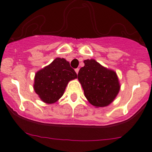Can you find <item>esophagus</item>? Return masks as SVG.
Instances as JSON below:
<instances>
[{
	"mask_svg": "<svg viewBox=\"0 0 152 152\" xmlns=\"http://www.w3.org/2000/svg\"><path fill=\"white\" fill-rule=\"evenodd\" d=\"M75 72H76V73H77V74H78V72H79V68H76V69H75Z\"/></svg>",
	"mask_w": 152,
	"mask_h": 152,
	"instance_id": "esophagus-1",
	"label": "esophagus"
}]
</instances>
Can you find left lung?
<instances>
[{"mask_svg": "<svg viewBox=\"0 0 152 152\" xmlns=\"http://www.w3.org/2000/svg\"><path fill=\"white\" fill-rule=\"evenodd\" d=\"M84 63L77 79L82 86L84 96L96 108L107 107L115 100L120 90L116 72L103 66L94 59L84 60Z\"/></svg>", "mask_w": 152, "mask_h": 152, "instance_id": "obj_1", "label": "left lung"}]
</instances>
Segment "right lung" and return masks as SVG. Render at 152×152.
<instances>
[{
    "label": "right lung",
    "instance_id": "add662e5",
    "mask_svg": "<svg viewBox=\"0 0 152 152\" xmlns=\"http://www.w3.org/2000/svg\"><path fill=\"white\" fill-rule=\"evenodd\" d=\"M77 77V74L68 61L63 58H56L49 65L36 72L33 88L42 101L52 104L62 96L70 80Z\"/></svg>",
    "mask_w": 152,
    "mask_h": 152
}]
</instances>
